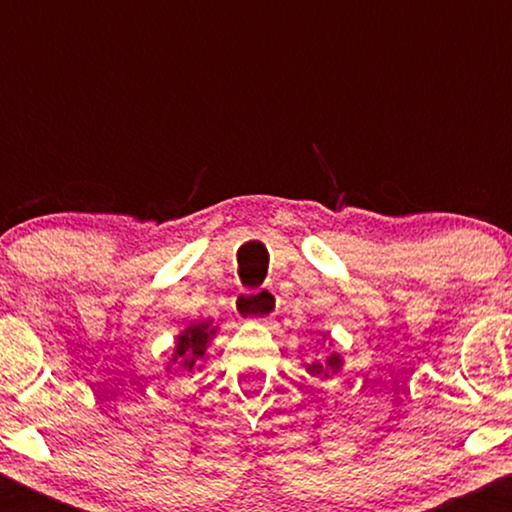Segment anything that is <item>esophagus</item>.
<instances>
[{
	"mask_svg": "<svg viewBox=\"0 0 512 512\" xmlns=\"http://www.w3.org/2000/svg\"><path fill=\"white\" fill-rule=\"evenodd\" d=\"M276 293L272 289H262L257 293H240L236 298V313L243 317V320L252 322H267L269 317L276 313Z\"/></svg>",
	"mask_w": 512,
	"mask_h": 512,
	"instance_id": "obj_1",
	"label": "esophagus"
}]
</instances>
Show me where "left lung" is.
<instances>
[{
  "mask_svg": "<svg viewBox=\"0 0 512 512\" xmlns=\"http://www.w3.org/2000/svg\"><path fill=\"white\" fill-rule=\"evenodd\" d=\"M322 344H325V334H322ZM330 346H332V339H330ZM327 346V349H330ZM303 368L305 373L310 375V378H320V380H327L332 378V375L342 373L344 368V358L339 351H327L325 358H313V361H303Z\"/></svg>",
  "mask_w": 512,
  "mask_h": 512,
  "instance_id": "1",
  "label": "left lung"
}]
</instances>
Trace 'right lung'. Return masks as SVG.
Here are the masks:
<instances>
[{"label":"right lung","instance_id":"right-lung-1","mask_svg":"<svg viewBox=\"0 0 512 512\" xmlns=\"http://www.w3.org/2000/svg\"><path fill=\"white\" fill-rule=\"evenodd\" d=\"M216 332H219V325H214V320H202L192 322L182 330L178 337H175L173 354H170V361L166 363V373L170 370H182L187 375H195V370H202L204 361H207V351L211 342H214Z\"/></svg>","mask_w":512,"mask_h":512}]
</instances>
